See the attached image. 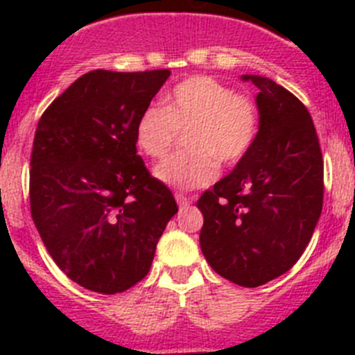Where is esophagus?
I'll use <instances>...</instances> for the list:
<instances>
[{
  "mask_svg": "<svg viewBox=\"0 0 355 355\" xmlns=\"http://www.w3.org/2000/svg\"><path fill=\"white\" fill-rule=\"evenodd\" d=\"M175 202L180 205V208H187V206L192 205V199L184 196V193H175Z\"/></svg>",
  "mask_w": 355,
  "mask_h": 355,
  "instance_id": "1",
  "label": "esophagus"
}]
</instances>
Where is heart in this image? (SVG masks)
<instances>
[{
  "mask_svg": "<svg viewBox=\"0 0 355 355\" xmlns=\"http://www.w3.org/2000/svg\"><path fill=\"white\" fill-rule=\"evenodd\" d=\"M184 130L188 150L163 159L155 178L175 190H196L215 180L218 162L233 167L249 155L258 139L259 108L252 97L215 78H187L167 94L163 108L142 110L135 142L144 155L158 159Z\"/></svg>",
  "mask_w": 355,
  "mask_h": 355,
  "instance_id": "1",
  "label": "heart"
}]
</instances>
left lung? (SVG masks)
<instances>
[{
    "label": "left lung",
    "instance_id": "8db88e82",
    "mask_svg": "<svg viewBox=\"0 0 355 355\" xmlns=\"http://www.w3.org/2000/svg\"><path fill=\"white\" fill-rule=\"evenodd\" d=\"M258 87L259 131L249 155L197 200L200 250L218 275L256 288L299 261L324 202V159L306 106L284 87Z\"/></svg>",
    "mask_w": 355,
    "mask_h": 355
}]
</instances>
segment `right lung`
I'll return each instance as SVG.
<instances>
[{"mask_svg":"<svg viewBox=\"0 0 355 355\" xmlns=\"http://www.w3.org/2000/svg\"><path fill=\"white\" fill-rule=\"evenodd\" d=\"M171 71L78 78L39 121L30 206L53 261L80 286L114 295L142 281L178 213L137 155L135 124Z\"/></svg>","mask_w":355,"mask_h":355,"instance_id":"add662e5","label":"right lung"}]
</instances>
